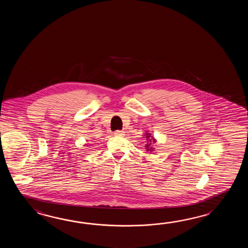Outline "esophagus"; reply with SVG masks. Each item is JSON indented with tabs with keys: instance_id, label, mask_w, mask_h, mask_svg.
I'll list each match as a JSON object with an SVG mask.
<instances>
[{
	"instance_id": "esophagus-1",
	"label": "esophagus",
	"mask_w": 248,
	"mask_h": 248,
	"mask_svg": "<svg viewBox=\"0 0 248 248\" xmlns=\"http://www.w3.org/2000/svg\"><path fill=\"white\" fill-rule=\"evenodd\" d=\"M114 136H116V137H123V136H125V132L122 131V130H116V131L114 132Z\"/></svg>"
}]
</instances>
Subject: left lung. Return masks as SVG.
<instances>
[{
	"label": "left lung",
	"mask_w": 248,
	"mask_h": 248,
	"mask_svg": "<svg viewBox=\"0 0 248 248\" xmlns=\"http://www.w3.org/2000/svg\"><path fill=\"white\" fill-rule=\"evenodd\" d=\"M145 138H146V141H147V143L145 144V149H146V151L148 152H153V142H156V139L153 137V136L150 134V133H146L145 134Z\"/></svg>",
	"instance_id": "left-lung-1"
}]
</instances>
